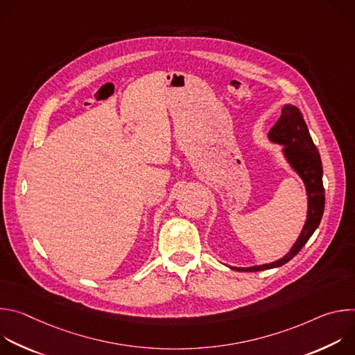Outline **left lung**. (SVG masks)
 <instances>
[{
  "instance_id": "1",
  "label": "left lung",
  "mask_w": 355,
  "mask_h": 355,
  "mask_svg": "<svg viewBox=\"0 0 355 355\" xmlns=\"http://www.w3.org/2000/svg\"><path fill=\"white\" fill-rule=\"evenodd\" d=\"M282 115L275 126L268 132L271 143L282 146V156L289 167L303 181L308 195V212L306 220L302 232L286 254L270 264L252 266V267H230L234 271L254 272L281 267L292 260L300 248L306 244L311 236L318 229L323 211H324V188H323V167L318 147L315 146L309 129L303 119L300 111L288 104L282 107Z\"/></svg>"
}]
</instances>
